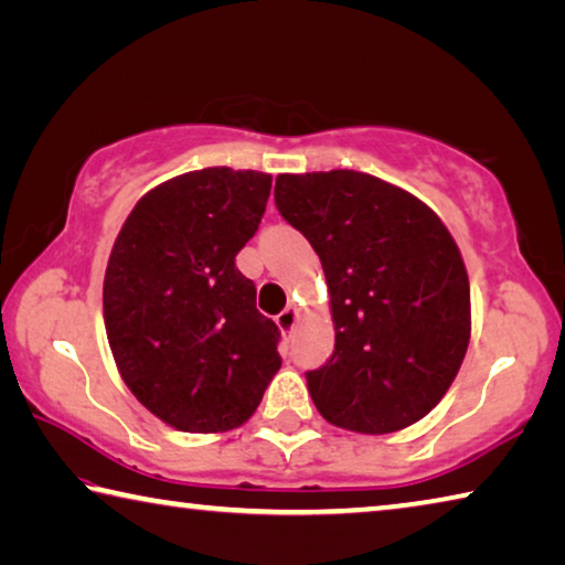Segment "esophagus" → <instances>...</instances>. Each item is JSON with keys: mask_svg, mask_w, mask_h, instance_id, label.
I'll use <instances>...</instances> for the list:
<instances>
[{"mask_svg": "<svg viewBox=\"0 0 565 565\" xmlns=\"http://www.w3.org/2000/svg\"><path fill=\"white\" fill-rule=\"evenodd\" d=\"M296 319H299V309H296V306H286L279 317H276V323H279V329L284 333H291L296 327Z\"/></svg>", "mask_w": 565, "mask_h": 565, "instance_id": "34e87169", "label": "esophagus"}]
</instances>
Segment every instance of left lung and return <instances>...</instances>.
<instances>
[{"label": "left lung", "mask_w": 565, "mask_h": 565, "mask_svg": "<svg viewBox=\"0 0 565 565\" xmlns=\"http://www.w3.org/2000/svg\"><path fill=\"white\" fill-rule=\"evenodd\" d=\"M274 199L329 284L337 347L306 374L319 414L371 436L416 424L451 388L471 339L454 236L420 199L363 171L279 174Z\"/></svg>", "instance_id": "left-lung-1"}]
</instances>
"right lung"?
Masks as SVG:
<instances>
[{
    "label": "right lung",
    "instance_id": "obj_1",
    "mask_svg": "<svg viewBox=\"0 0 565 565\" xmlns=\"http://www.w3.org/2000/svg\"><path fill=\"white\" fill-rule=\"evenodd\" d=\"M269 194L264 171H189L147 191L111 246L104 327L114 361L139 404L179 431L246 424L281 369V333L234 264Z\"/></svg>",
    "mask_w": 565,
    "mask_h": 565
}]
</instances>
